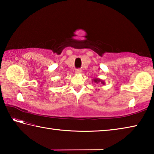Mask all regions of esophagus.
<instances>
[{
  "label": "esophagus",
  "instance_id": "esophagus-1",
  "mask_svg": "<svg viewBox=\"0 0 154 154\" xmlns=\"http://www.w3.org/2000/svg\"><path fill=\"white\" fill-rule=\"evenodd\" d=\"M75 72H76L77 74H79V73H81V72H82V70L76 69V70H75Z\"/></svg>",
  "mask_w": 154,
  "mask_h": 154
}]
</instances>
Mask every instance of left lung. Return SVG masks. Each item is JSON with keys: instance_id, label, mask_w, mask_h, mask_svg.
<instances>
[{"instance_id": "left-lung-1", "label": "left lung", "mask_w": 154, "mask_h": 154, "mask_svg": "<svg viewBox=\"0 0 154 154\" xmlns=\"http://www.w3.org/2000/svg\"><path fill=\"white\" fill-rule=\"evenodd\" d=\"M93 82H95V83H102V84H105V82H104L103 80H101L100 79H98V78H96V79H94Z\"/></svg>"}]
</instances>
